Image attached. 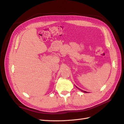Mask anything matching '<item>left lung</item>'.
Wrapping results in <instances>:
<instances>
[{
	"label": "left lung",
	"mask_w": 124,
	"mask_h": 124,
	"mask_svg": "<svg viewBox=\"0 0 124 124\" xmlns=\"http://www.w3.org/2000/svg\"><path fill=\"white\" fill-rule=\"evenodd\" d=\"M85 92V93H87V92Z\"/></svg>",
	"instance_id": "8db88e82"
}]
</instances>
